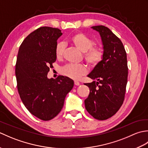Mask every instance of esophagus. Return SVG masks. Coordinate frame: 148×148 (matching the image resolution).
I'll use <instances>...</instances> for the list:
<instances>
[{"mask_svg": "<svg viewBox=\"0 0 148 148\" xmlns=\"http://www.w3.org/2000/svg\"><path fill=\"white\" fill-rule=\"evenodd\" d=\"M74 84H75V85H76V86H79V85H80V83L79 82V81H74Z\"/></svg>", "mask_w": 148, "mask_h": 148, "instance_id": "34e87169", "label": "esophagus"}]
</instances>
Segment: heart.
Listing matches in <instances>:
<instances>
[{"mask_svg": "<svg viewBox=\"0 0 148 148\" xmlns=\"http://www.w3.org/2000/svg\"><path fill=\"white\" fill-rule=\"evenodd\" d=\"M71 42L77 48L84 52V57L87 64L92 67L98 65L102 61L103 51L100 46H92L93 41L83 33H77L72 36ZM65 45L63 42H58L55 48L56 56L60 58L64 53ZM86 68L82 64H67L62 69V72L65 76L77 80L86 74Z\"/></svg>", "mask_w": 148, "mask_h": 148, "instance_id": "1", "label": "heart"}]
</instances>
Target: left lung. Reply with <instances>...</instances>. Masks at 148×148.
<instances>
[{
	"instance_id": "1",
	"label": "left lung",
	"mask_w": 148,
	"mask_h": 148,
	"mask_svg": "<svg viewBox=\"0 0 148 148\" xmlns=\"http://www.w3.org/2000/svg\"><path fill=\"white\" fill-rule=\"evenodd\" d=\"M92 29L101 37L103 56L88 75L97 82L84 84L90 91L84 105L94 118L105 120L114 115L123 103L128 77L127 53L121 40L108 27Z\"/></svg>"
}]
</instances>
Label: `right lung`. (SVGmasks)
Listing matches in <instances>:
<instances>
[{
    "label": "right lung",
    "instance_id": "right-lung-1",
    "mask_svg": "<svg viewBox=\"0 0 148 148\" xmlns=\"http://www.w3.org/2000/svg\"><path fill=\"white\" fill-rule=\"evenodd\" d=\"M62 35L56 28L42 27L30 33L18 50L15 74L19 95L31 114L44 121L61 111L74 81L67 76L47 77L56 60L55 48Z\"/></svg>",
    "mask_w": 148,
    "mask_h": 148
}]
</instances>
